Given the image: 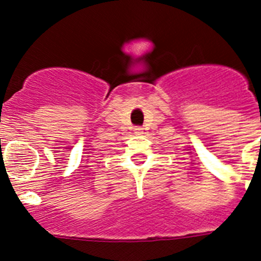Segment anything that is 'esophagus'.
<instances>
[{"label":"esophagus","instance_id":"34e87169","mask_svg":"<svg viewBox=\"0 0 261 261\" xmlns=\"http://www.w3.org/2000/svg\"><path fill=\"white\" fill-rule=\"evenodd\" d=\"M135 133L136 135H142V133H144V128H142V126H136Z\"/></svg>","mask_w":261,"mask_h":261}]
</instances>
